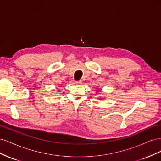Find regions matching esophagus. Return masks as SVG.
<instances>
[{"instance_id":"1","label":"esophagus","mask_w":161,"mask_h":161,"mask_svg":"<svg viewBox=\"0 0 161 161\" xmlns=\"http://www.w3.org/2000/svg\"><path fill=\"white\" fill-rule=\"evenodd\" d=\"M82 83V81H76V82H75V84H76V85H81Z\"/></svg>"}]
</instances>
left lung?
<instances>
[{
	"label": "left lung",
	"mask_w": 161,
	"mask_h": 161,
	"mask_svg": "<svg viewBox=\"0 0 161 161\" xmlns=\"http://www.w3.org/2000/svg\"><path fill=\"white\" fill-rule=\"evenodd\" d=\"M96 92H97V91H96Z\"/></svg>",
	"instance_id": "1"
}]
</instances>
